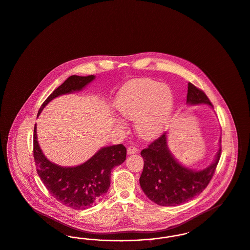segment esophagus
<instances>
[{
    "label": "esophagus",
    "instance_id": "34e87169",
    "mask_svg": "<svg viewBox=\"0 0 250 250\" xmlns=\"http://www.w3.org/2000/svg\"><path fill=\"white\" fill-rule=\"evenodd\" d=\"M138 152V149L134 146H129L127 148V154H134V153H137Z\"/></svg>",
    "mask_w": 250,
    "mask_h": 250
}]
</instances>
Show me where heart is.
I'll list each match as a JSON object with an SVG mask.
<instances>
[{
	"label": "heart",
	"instance_id": "obj_1",
	"mask_svg": "<svg viewBox=\"0 0 250 250\" xmlns=\"http://www.w3.org/2000/svg\"><path fill=\"white\" fill-rule=\"evenodd\" d=\"M174 103L173 91L167 84L150 79H137L120 90L114 107L125 119L135 120V128L140 137L152 140L167 129Z\"/></svg>",
	"mask_w": 250,
	"mask_h": 250
}]
</instances>
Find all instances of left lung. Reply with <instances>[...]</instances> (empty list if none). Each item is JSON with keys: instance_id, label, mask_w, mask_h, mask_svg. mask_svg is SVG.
Wrapping results in <instances>:
<instances>
[{"instance_id": "left-lung-1", "label": "left lung", "mask_w": 250, "mask_h": 250, "mask_svg": "<svg viewBox=\"0 0 250 250\" xmlns=\"http://www.w3.org/2000/svg\"><path fill=\"white\" fill-rule=\"evenodd\" d=\"M186 103L189 106L206 104L213 109L207 95L190 83ZM220 146L208 167L192 169L182 165L171 153L166 132L147 149L141 150L144 167L140 178V187L146 196L157 205L180 206L199 195L208 185L220 160Z\"/></svg>"}]
</instances>
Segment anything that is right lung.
<instances>
[{
	"mask_svg": "<svg viewBox=\"0 0 250 250\" xmlns=\"http://www.w3.org/2000/svg\"><path fill=\"white\" fill-rule=\"evenodd\" d=\"M95 79V75L70 76L42 103L37 117L54 99L82 91ZM33 156L37 173L52 196L70 208L83 210L93 207L106 195L110 188L111 169L125 161L126 149L123 144L102 147L81 165L62 167L48 160L43 154L35 124Z\"/></svg>",
	"mask_w": 250,
	"mask_h": 250,
	"instance_id": "add662e5",
	"label": "right lung"
}]
</instances>
